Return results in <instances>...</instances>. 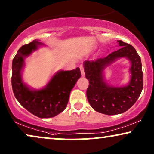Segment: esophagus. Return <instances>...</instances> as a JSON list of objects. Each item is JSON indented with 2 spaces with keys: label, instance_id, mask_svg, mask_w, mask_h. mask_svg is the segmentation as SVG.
Listing matches in <instances>:
<instances>
[{
  "label": "esophagus",
  "instance_id": "obj_1",
  "mask_svg": "<svg viewBox=\"0 0 154 154\" xmlns=\"http://www.w3.org/2000/svg\"><path fill=\"white\" fill-rule=\"evenodd\" d=\"M79 68H80V71H81V74H82V76L84 77V76L85 75V70H84V67L82 65H80V67H79Z\"/></svg>",
  "mask_w": 154,
  "mask_h": 154
}]
</instances>
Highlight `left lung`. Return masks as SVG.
<instances>
[{
  "instance_id": "8db88e82",
  "label": "left lung",
  "mask_w": 154,
  "mask_h": 154,
  "mask_svg": "<svg viewBox=\"0 0 154 154\" xmlns=\"http://www.w3.org/2000/svg\"><path fill=\"white\" fill-rule=\"evenodd\" d=\"M120 48L107 57L83 63L86 78L89 86L87 96L90 106L101 113L112 116L123 113L132 107L143 89V72L141 58L134 47L118 41ZM122 57L130 60L131 80L127 85L114 87L106 82L104 70L108 65Z\"/></svg>"
}]
</instances>
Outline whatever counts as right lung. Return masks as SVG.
Wrapping results in <instances>:
<instances>
[{
    "mask_svg": "<svg viewBox=\"0 0 154 154\" xmlns=\"http://www.w3.org/2000/svg\"><path fill=\"white\" fill-rule=\"evenodd\" d=\"M44 46L38 40H34L18 50L12 65V87L16 99L23 107L41 118L55 117L67 107L72 88L81 77L77 67L70 71H58L51 77L46 87L32 89L22 78L24 60L40 46Z\"/></svg>",
    "mask_w": 154,
    "mask_h": 154,
    "instance_id": "right-lung-1",
    "label": "right lung"
}]
</instances>
